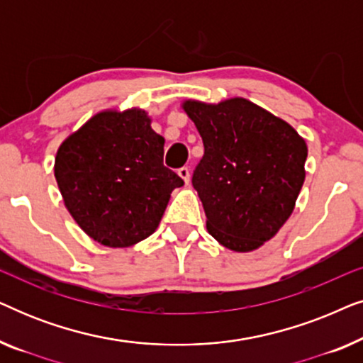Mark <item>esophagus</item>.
<instances>
[{
  "label": "esophagus",
  "mask_w": 363,
  "mask_h": 363,
  "mask_svg": "<svg viewBox=\"0 0 363 363\" xmlns=\"http://www.w3.org/2000/svg\"><path fill=\"white\" fill-rule=\"evenodd\" d=\"M178 175H180V178L186 183V185H188V183H190V170H188L186 167L178 168Z\"/></svg>",
  "instance_id": "1"
}]
</instances>
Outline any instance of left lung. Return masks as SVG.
<instances>
[{
	"instance_id": "left-lung-1",
	"label": "left lung",
	"mask_w": 363,
	"mask_h": 363,
	"mask_svg": "<svg viewBox=\"0 0 363 363\" xmlns=\"http://www.w3.org/2000/svg\"><path fill=\"white\" fill-rule=\"evenodd\" d=\"M182 107L205 145L191 182L208 233L231 251L257 250L294 211L306 180V140L242 97L218 104L188 99Z\"/></svg>"
}]
</instances>
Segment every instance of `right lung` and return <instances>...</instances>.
Returning <instances> with one entry per match:
<instances>
[{
  "label": "right lung",
  "mask_w": 363,
  "mask_h": 363,
  "mask_svg": "<svg viewBox=\"0 0 363 363\" xmlns=\"http://www.w3.org/2000/svg\"><path fill=\"white\" fill-rule=\"evenodd\" d=\"M150 123L143 108H107L57 148L54 177L64 205L102 246L128 247L150 236L183 185L163 165L165 138Z\"/></svg>",
  "instance_id": "obj_1"
}]
</instances>
